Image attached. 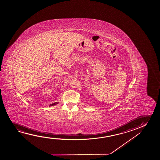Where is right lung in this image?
<instances>
[{
	"instance_id": "add662e5",
	"label": "right lung",
	"mask_w": 160,
	"mask_h": 160,
	"mask_svg": "<svg viewBox=\"0 0 160 160\" xmlns=\"http://www.w3.org/2000/svg\"><path fill=\"white\" fill-rule=\"evenodd\" d=\"M58 103H59V102H55V103L50 104L49 105V107H52V106H53V105H56V104H57Z\"/></svg>"
}]
</instances>
